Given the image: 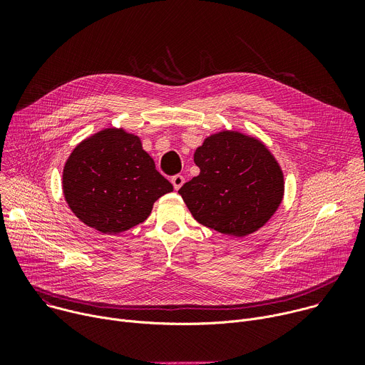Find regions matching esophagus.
<instances>
[{
	"label": "esophagus",
	"mask_w": 365,
	"mask_h": 365,
	"mask_svg": "<svg viewBox=\"0 0 365 365\" xmlns=\"http://www.w3.org/2000/svg\"><path fill=\"white\" fill-rule=\"evenodd\" d=\"M170 182H172L173 187L178 190V189H180V187H182V185L185 183V178H183V176H180V175H176V176H173V178L170 179Z\"/></svg>",
	"instance_id": "esophagus-1"
}]
</instances>
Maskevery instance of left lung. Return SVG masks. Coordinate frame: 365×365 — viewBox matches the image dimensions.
Masks as SVG:
<instances>
[{
    "instance_id": "left-lung-1",
    "label": "left lung",
    "mask_w": 365,
    "mask_h": 365,
    "mask_svg": "<svg viewBox=\"0 0 365 365\" xmlns=\"http://www.w3.org/2000/svg\"><path fill=\"white\" fill-rule=\"evenodd\" d=\"M193 160L200 173L179 193L199 224L245 237L266 225L280 206L283 172L258 138L232 130L215 133L196 148Z\"/></svg>"
}]
</instances>
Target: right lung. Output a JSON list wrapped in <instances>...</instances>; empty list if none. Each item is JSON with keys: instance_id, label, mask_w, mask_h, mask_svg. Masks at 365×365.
I'll list each match as a JSON object with an SVG mask.
<instances>
[{"instance_id": "1", "label": "right lung", "mask_w": 365, "mask_h": 365, "mask_svg": "<svg viewBox=\"0 0 365 365\" xmlns=\"http://www.w3.org/2000/svg\"><path fill=\"white\" fill-rule=\"evenodd\" d=\"M62 187L71 211L102 234H120L144 222L153 203L173 190L155 170L140 137L114 127L73 148L63 168Z\"/></svg>"}]
</instances>
